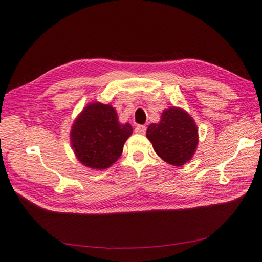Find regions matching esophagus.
<instances>
[{
	"label": "esophagus",
	"instance_id": "34e87169",
	"mask_svg": "<svg viewBox=\"0 0 262 262\" xmlns=\"http://www.w3.org/2000/svg\"><path fill=\"white\" fill-rule=\"evenodd\" d=\"M134 131H136L139 134H144L146 132V126L143 125V124H139V125L136 126V129H134Z\"/></svg>",
	"mask_w": 262,
	"mask_h": 262
}]
</instances>
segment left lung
Masks as SVG:
<instances>
[{"label": "left lung", "instance_id": "1", "mask_svg": "<svg viewBox=\"0 0 262 262\" xmlns=\"http://www.w3.org/2000/svg\"><path fill=\"white\" fill-rule=\"evenodd\" d=\"M146 137L156 154L173 166L187 163L198 145L194 121L185 110L176 107L164 110L161 121L148 125Z\"/></svg>", "mask_w": 262, "mask_h": 262}]
</instances>
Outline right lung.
<instances>
[{
  "mask_svg": "<svg viewBox=\"0 0 262 262\" xmlns=\"http://www.w3.org/2000/svg\"><path fill=\"white\" fill-rule=\"evenodd\" d=\"M131 133L130 123H119L112 106L94 102L76 118L71 142L82 164L94 169H106L121 156L123 144Z\"/></svg>",
  "mask_w": 262,
  "mask_h": 262,
  "instance_id": "add662e5",
  "label": "right lung"
}]
</instances>
